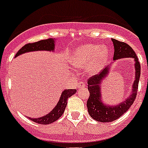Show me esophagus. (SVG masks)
<instances>
[{"instance_id": "obj_1", "label": "esophagus", "mask_w": 148, "mask_h": 148, "mask_svg": "<svg viewBox=\"0 0 148 148\" xmlns=\"http://www.w3.org/2000/svg\"><path fill=\"white\" fill-rule=\"evenodd\" d=\"M85 86H86V83H85V82H79V84L77 85V88H79Z\"/></svg>"}]
</instances>
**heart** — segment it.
Returning a JSON list of instances; mask_svg holds the SVG:
<instances>
[{"instance_id": "1", "label": "heart", "mask_w": 148, "mask_h": 148, "mask_svg": "<svg viewBox=\"0 0 148 148\" xmlns=\"http://www.w3.org/2000/svg\"><path fill=\"white\" fill-rule=\"evenodd\" d=\"M108 58L107 47L86 44L76 49L70 60L71 64L78 69L88 68L90 73H97L103 68Z\"/></svg>"}]
</instances>
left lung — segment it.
I'll return each mask as SVG.
<instances>
[{
    "label": "left lung",
    "mask_w": 148,
    "mask_h": 148,
    "mask_svg": "<svg viewBox=\"0 0 148 148\" xmlns=\"http://www.w3.org/2000/svg\"><path fill=\"white\" fill-rule=\"evenodd\" d=\"M114 44V56L113 60H120L121 58H133L134 60L135 68V80L133 84L132 94L127 99L119 105L113 106H106L101 101V83L104 78L109 73V68L107 67L99 75H94L88 79V90L89 97L87 101V108L90 116L93 119L100 122H110L119 119L124 113L129 109L134 103L138 89V82L140 75V66L135 52L129 45L124 42L112 39Z\"/></svg>",
    "instance_id": "1"
}]
</instances>
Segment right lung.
<instances>
[{
    "instance_id": "obj_1",
    "label": "right lung",
    "mask_w": 148,
    "mask_h": 148,
    "mask_svg": "<svg viewBox=\"0 0 148 148\" xmlns=\"http://www.w3.org/2000/svg\"><path fill=\"white\" fill-rule=\"evenodd\" d=\"M54 48H55V40L53 38L42 40L24 45L16 53L15 57H16L19 55L27 53V52L40 51V50L54 51ZM75 92H76L75 89H65L64 91H62L61 97H60L58 103L56 104V106L49 112V114H47L45 116L38 118V119L29 118V119H30L31 121H34V122L41 124V125H48V124H51V123L54 122L62 116L65 111V108L66 107L67 100L69 97L72 96Z\"/></svg>"
}]
</instances>
